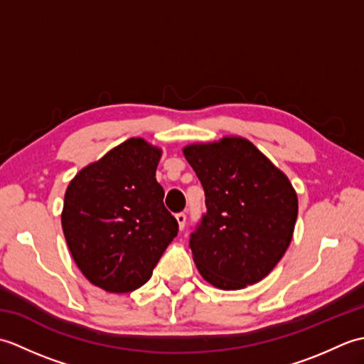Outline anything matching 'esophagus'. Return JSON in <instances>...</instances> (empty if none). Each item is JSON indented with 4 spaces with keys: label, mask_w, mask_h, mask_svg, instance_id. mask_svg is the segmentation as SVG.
<instances>
[{
    "label": "esophagus",
    "mask_w": 364,
    "mask_h": 364,
    "mask_svg": "<svg viewBox=\"0 0 364 364\" xmlns=\"http://www.w3.org/2000/svg\"><path fill=\"white\" fill-rule=\"evenodd\" d=\"M175 218H176V222H178V227H180V228L183 230L184 225H186V214H184V213H178V214L175 215Z\"/></svg>",
    "instance_id": "obj_1"
}]
</instances>
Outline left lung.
<instances>
[{"label":"left lung","instance_id":"obj_1","mask_svg":"<svg viewBox=\"0 0 364 364\" xmlns=\"http://www.w3.org/2000/svg\"><path fill=\"white\" fill-rule=\"evenodd\" d=\"M183 154L206 197V214L191 235L200 275L223 291L261 282L292 239L299 200L289 178L241 136L189 144Z\"/></svg>","mask_w":364,"mask_h":364}]
</instances>
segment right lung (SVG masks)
<instances>
[{
	"instance_id": "add662e5",
	"label": "right lung",
	"mask_w": 364,
	"mask_h": 364,
	"mask_svg": "<svg viewBox=\"0 0 364 364\" xmlns=\"http://www.w3.org/2000/svg\"><path fill=\"white\" fill-rule=\"evenodd\" d=\"M162 150L131 137L82 167L68 183L60 223L76 266L106 292H131L150 280L178 233L156 181Z\"/></svg>"
}]
</instances>
